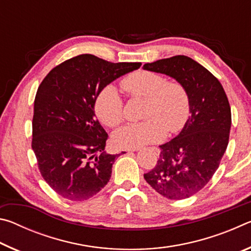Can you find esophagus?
I'll use <instances>...</instances> for the list:
<instances>
[{"instance_id": "1", "label": "esophagus", "mask_w": 251, "mask_h": 251, "mask_svg": "<svg viewBox=\"0 0 251 251\" xmlns=\"http://www.w3.org/2000/svg\"><path fill=\"white\" fill-rule=\"evenodd\" d=\"M151 150L155 151V154H157V155H158V154H159V150H158V148H157V147H152V148H151ZM133 151H138V148H137V150H133Z\"/></svg>"}]
</instances>
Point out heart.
<instances>
[{
    "label": "heart",
    "instance_id": "1",
    "mask_svg": "<svg viewBox=\"0 0 251 251\" xmlns=\"http://www.w3.org/2000/svg\"><path fill=\"white\" fill-rule=\"evenodd\" d=\"M122 87L130 97L145 100L143 118L114 131L113 142L124 150H136L158 142L167 133H177L186 124L190 113V97L185 85L166 80L152 71H138L122 80ZM94 109L99 120L108 127L121 124L124 101L113 85H106L97 94Z\"/></svg>",
    "mask_w": 251,
    "mask_h": 251
}]
</instances>
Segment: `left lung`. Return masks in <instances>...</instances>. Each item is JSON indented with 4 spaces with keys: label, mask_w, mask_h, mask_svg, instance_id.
Returning a JSON list of instances; mask_svg holds the SVG:
<instances>
[{
    "label": "left lung",
    "mask_w": 251,
    "mask_h": 251,
    "mask_svg": "<svg viewBox=\"0 0 251 251\" xmlns=\"http://www.w3.org/2000/svg\"><path fill=\"white\" fill-rule=\"evenodd\" d=\"M143 69L171 76L189 93L190 116L184 128L159 146L156 166L144 174L161 196L188 198L211 179L227 150L231 126L227 95L209 71L185 55L147 63Z\"/></svg>",
    "instance_id": "obj_1"
}]
</instances>
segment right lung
<instances>
[{
  "mask_svg": "<svg viewBox=\"0 0 251 251\" xmlns=\"http://www.w3.org/2000/svg\"><path fill=\"white\" fill-rule=\"evenodd\" d=\"M141 65L82 54L42 80L34 100L32 150L42 177L59 196L86 201L109 181L120 154H106L108 135L95 117V99L106 85Z\"/></svg>",
  "mask_w": 251,
  "mask_h": 251,
  "instance_id": "add662e5",
  "label": "right lung"
}]
</instances>
